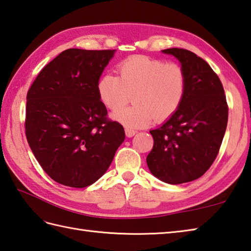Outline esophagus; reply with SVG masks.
I'll use <instances>...</instances> for the list:
<instances>
[{
    "mask_svg": "<svg viewBox=\"0 0 251 251\" xmlns=\"http://www.w3.org/2000/svg\"><path fill=\"white\" fill-rule=\"evenodd\" d=\"M136 134V131L133 130V129H130V127H126V135L127 137H132L133 135Z\"/></svg>",
    "mask_w": 251,
    "mask_h": 251,
    "instance_id": "34e87169",
    "label": "esophagus"
}]
</instances>
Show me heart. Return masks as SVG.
<instances>
[{
  "label": "heart",
  "instance_id": "b5f03b06",
  "mask_svg": "<svg viewBox=\"0 0 251 251\" xmlns=\"http://www.w3.org/2000/svg\"><path fill=\"white\" fill-rule=\"evenodd\" d=\"M119 76L106 74L99 80L97 93L107 108L121 109L135 94L136 105L114 112L112 117L130 127H141L155 119L163 121L182 104L186 75L176 63H165L145 56H134L118 66Z\"/></svg>",
  "mask_w": 251,
  "mask_h": 251
}]
</instances>
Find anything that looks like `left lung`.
<instances>
[{"instance_id": "obj_1", "label": "left lung", "mask_w": 251, "mask_h": 251, "mask_svg": "<svg viewBox=\"0 0 251 251\" xmlns=\"http://www.w3.org/2000/svg\"><path fill=\"white\" fill-rule=\"evenodd\" d=\"M181 63L186 90L178 109L151 130L154 146L146 158L152 176L182 184L204 175L218 156L227 126L228 107L223 85L206 60L184 49H167Z\"/></svg>"}]
</instances>
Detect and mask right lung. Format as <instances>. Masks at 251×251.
<instances>
[{
  "label": "right lung",
  "instance_id": "obj_1",
  "mask_svg": "<svg viewBox=\"0 0 251 251\" xmlns=\"http://www.w3.org/2000/svg\"><path fill=\"white\" fill-rule=\"evenodd\" d=\"M116 50L68 49L40 71L27 94L25 129L34 157L59 184L82 188L109 168L125 141L107 118L97 83Z\"/></svg>",
  "mask_w": 251,
  "mask_h": 251
}]
</instances>
